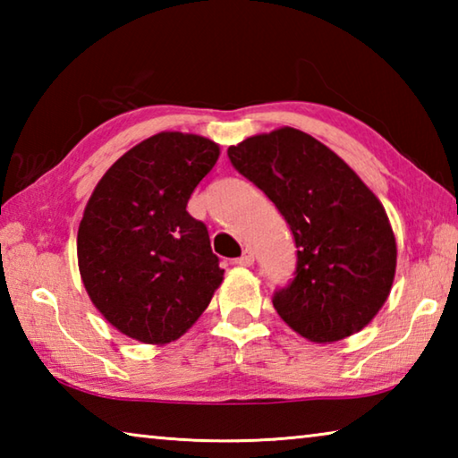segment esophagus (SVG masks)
<instances>
[{"mask_svg":"<svg viewBox=\"0 0 458 458\" xmlns=\"http://www.w3.org/2000/svg\"><path fill=\"white\" fill-rule=\"evenodd\" d=\"M234 262H236V265H240V267H250L252 262H254V252L250 250V248H246V250L242 252V257L236 259Z\"/></svg>","mask_w":458,"mask_h":458,"instance_id":"obj_1","label":"esophagus"}]
</instances>
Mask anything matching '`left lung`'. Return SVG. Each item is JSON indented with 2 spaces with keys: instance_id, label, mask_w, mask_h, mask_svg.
<instances>
[{
  "instance_id": "obj_1",
  "label": "left lung",
  "mask_w": 458,
  "mask_h": 458,
  "mask_svg": "<svg viewBox=\"0 0 458 458\" xmlns=\"http://www.w3.org/2000/svg\"><path fill=\"white\" fill-rule=\"evenodd\" d=\"M228 157L294 236V278L273 297L283 321L315 344L366 327L396 275V238L374 191L329 147L293 127L248 137Z\"/></svg>"
}]
</instances>
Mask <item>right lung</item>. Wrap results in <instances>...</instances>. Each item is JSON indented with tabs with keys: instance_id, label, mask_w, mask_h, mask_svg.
<instances>
[{
	"instance_id": "right-lung-1",
	"label": "right lung",
	"mask_w": 458,
	"mask_h": 458,
	"mask_svg": "<svg viewBox=\"0 0 458 458\" xmlns=\"http://www.w3.org/2000/svg\"><path fill=\"white\" fill-rule=\"evenodd\" d=\"M220 147L164 131L108 167L76 238L89 297L105 319L143 344L182 337L210 305L224 270L204 222L185 210Z\"/></svg>"
}]
</instances>
